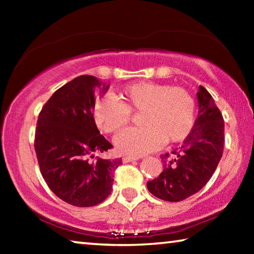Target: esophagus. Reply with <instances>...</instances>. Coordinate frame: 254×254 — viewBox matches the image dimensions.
I'll use <instances>...</instances> for the list:
<instances>
[{
	"instance_id": "34e87169",
	"label": "esophagus",
	"mask_w": 254,
	"mask_h": 254,
	"mask_svg": "<svg viewBox=\"0 0 254 254\" xmlns=\"http://www.w3.org/2000/svg\"><path fill=\"white\" fill-rule=\"evenodd\" d=\"M141 157H137V156H124L122 158V161L123 162H130L133 160H139Z\"/></svg>"
}]
</instances>
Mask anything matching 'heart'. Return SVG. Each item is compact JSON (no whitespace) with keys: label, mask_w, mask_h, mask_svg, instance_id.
Returning a JSON list of instances; mask_svg holds the SVG:
<instances>
[{"label":"heart","mask_w":254,"mask_h":254,"mask_svg":"<svg viewBox=\"0 0 254 254\" xmlns=\"http://www.w3.org/2000/svg\"><path fill=\"white\" fill-rule=\"evenodd\" d=\"M121 97L123 103L113 97H100L93 107L94 121L105 133L120 131L130 122L132 112L141 111L143 127H128L115 137V145L121 152L140 156L165 142H180L195 127V98L184 87L139 81L126 86Z\"/></svg>","instance_id":"obj_1"}]
</instances>
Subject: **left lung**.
I'll return each instance as SVG.
<instances>
[{
	"mask_svg": "<svg viewBox=\"0 0 254 254\" xmlns=\"http://www.w3.org/2000/svg\"><path fill=\"white\" fill-rule=\"evenodd\" d=\"M198 117L182 147L161 154L163 170L147 183L149 191L167 201H180L199 191L216 170L224 150V120L203 86L197 92Z\"/></svg>",
	"mask_w": 254,
	"mask_h": 254,
	"instance_id": "left-lung-1",
	"label": "left lung"
}]
</instances>
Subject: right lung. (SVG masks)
I'll return each mask as SVG.
<instances>
[{"mask_svg":"<svg viewBox=\"0 0 254 254\" xmlns=\"http://www.w3.org/2000/svg\"><path fill=\"white\" fill-rule=\"evenodd\" d=\"M109 85L81 75L57 89L38 117L34 150L40 173L54 194L66 203L89 207L109 197L121 158L96 153L113 148L94 121L96 93Z\"/></svg>","mask_w":254,"mask_h":254,"instance_id":"right-lung-1","label":"right lung"}]
</instances>
